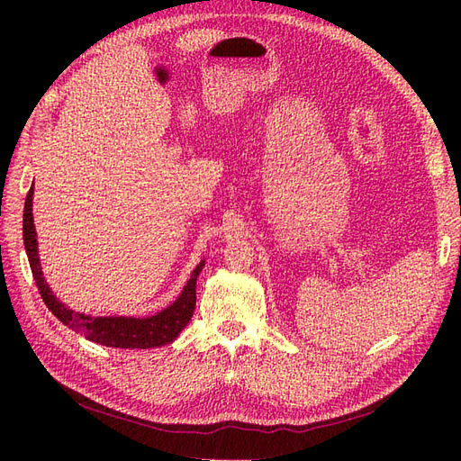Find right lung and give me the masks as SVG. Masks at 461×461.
<instances>
[{"label": "right lung", "instance_id": "right-lung-1", "mask_svg": "<svg viewBox=\"0 0 461 461\" xmlns=\"http://www.w3.org/2000/svg\"><path fill=\"white\" fill-rule=\"evenodd\" d=\"M34 186V185H32ZM31 186L29 194L24 200V215H23V239L26 256L31 261L32 276L36 281L38 292L41 300L48 305V310L58 317L63 325L73 329L92 342H97L109 348H156L163 344H171L178 332L183 330L188 321L194 315V308H196V281L198 275L203 267V261L194 269L190 281L186 283L183 294L178 296L175 303L169 308L159 312L158 315L136 319V317H90L85 313H77L73 310L65 308L58 298L51 294L50 286L44 281L41 275L40 259H38V248H36V230H34V219H32V194L34 188Z\"/></svg>", "mask_w": 461, "mask_h": 461}]
</instances>
